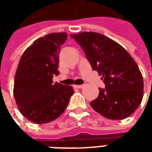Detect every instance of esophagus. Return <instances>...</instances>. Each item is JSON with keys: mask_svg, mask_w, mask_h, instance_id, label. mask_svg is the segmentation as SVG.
I'll use <instances>...</instances> for the list:
<instances>
[{"mask_svg": "<svg viewBox=\"0 0 152 152\" xmlns=\"http://www.w3.org/2000/svg\"><path fill=\"white\" fill-rule=\"evenodd\" d=\"M84 87V85H78V86H75V88H77V89H81Z\"/></svg>", "mask_w": 152, "mask_h": 152, "instance_id": "34e87169", "label": "esophagus"}]
</instances>
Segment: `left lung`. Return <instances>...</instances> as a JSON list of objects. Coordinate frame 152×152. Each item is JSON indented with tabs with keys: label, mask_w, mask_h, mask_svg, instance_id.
I'll return each instance as SVG.
<instances>
[{
	"label": "left lung",
	"mask_w": 152,
	"mask_h": 152,
	"mask_svg": "<svg viewBox=\"0 0 152 152\" xmlns=\"http://www.w3.org/2000/svg\"><path fill=\"white\" fill-rule=\"evenodd\" d=\"M86 54L105 85L93 109L110 120H123L135 112L143 97L142 76L137 63L121 45L104 35L84 31L70 35Z\"/></svg>",
	"instance_id": "left-lung-1"
}]
</instances>
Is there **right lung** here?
<instances>
[{
    "label": "right lung",
    "mask_w": 152,
    "mask_h": 152,
    "mask_svg": "<svg viewBox=\"0 0 152 152\" xmlns=\"http://www.w3.org/2000/svg\"><path fill=\"white\" fill-rule=\"evenodd\" d=\"M67 39L66 32L38 38L25 50L16 71L14 95L19 111L36 124L55 120L68 105L74 93L72 86L55 82L59 52Z\"/></svg>",
    "instance_id": "add662e5"
}]
</instances>
